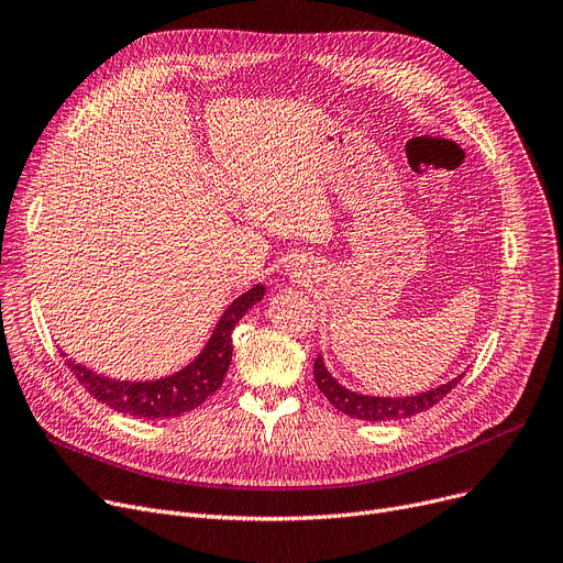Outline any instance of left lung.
Returning a JSON list of instances; mask_svg holds the SVG:
<instances>
[{"label": "left lung", "mask_w": 563, "mask_h": 563, "mask_svg": "<svg viewBox=\"0 0 563 563\" xmlns=\"http://www.w3.org/2000/svg\"><path fill=\"white\" fill-rule=\"evenodd\" d=\"M461 378H463V374L448 383H442V386H438L433 390L418 393L410 397H369V395L351 393L344 386H340V383L327 369V365H323L321 356H317V361H314V380H317V388L323 393V397H327L338 410H342L344 416H351L356 420H367V422L404 420L410 416H418V412L429 410L448 393H452Z\"/></svg>", "instance_id": "left-lung-1"}]
</instances>
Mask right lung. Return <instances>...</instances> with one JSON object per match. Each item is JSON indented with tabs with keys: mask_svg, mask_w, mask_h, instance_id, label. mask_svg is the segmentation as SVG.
I'll return each instance as SVG.
<instances>
[{
	"mask_svg": "<svg viewBox=\"0 0 563 563\" xmlns=\"http://www.w3.org/2000/svg\"><path fill=\"white\" fill-rule=\"evenodd\" d=\"M264 297V285H255L242 297H236L219 319L217 329L198 353V358L185 369L157 380H115L86 369L68 358V369L81 386L104 406L125 412V416L159 420L177 418L198 408L207 397L214 395L232 361V329L240 319ZM66 356V353H62Z\"/></svg>",
	"mask_w": 563,
	"mask_h": 563,
	"instance_id": "1",
	"label": "right lung"
}]
</instances>
